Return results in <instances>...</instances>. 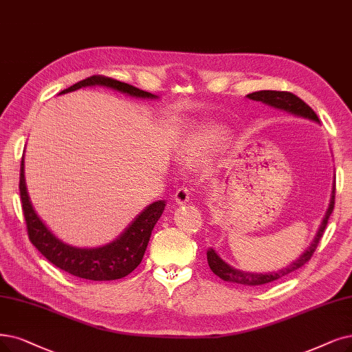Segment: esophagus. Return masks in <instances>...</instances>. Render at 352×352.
<instances>
[{
  "mask_svg": "<svg viewBox=\"0 0 352 352\" xmlns=\"http://www.w3.org/2000/svg\"><path fill=\"white\" fill-rule=\"evenodd\" d=\"M189 201V190L186 188H179L175 193V202L177 205H185Z\"/></svg>",
  "mask_w": 352,
  "mask_h": 352,
  "instance_id": "1",
  "label": "esophagus"
}]
</instances>
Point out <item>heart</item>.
Masks as SVG:
<instances>
[{
  "instance_id": "heart-1",
  "label": "heart",
  "mask_w": 352,
  "mask_h": 352,
  "mask_svg": "<svg viewBox=\"0 0 352 352\" xmlns=\"http://www.w3.org/2000/svg\"><path fill=\"white\" fill-rule=\"evenodd\" d=\"M223 140L222 133L215 127H202L195 131L185 144L184 154L192 159H204Z\"/></svg>"
}]
</instances>
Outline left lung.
Returning <instances> with one entry per match:
<instances>
[{
  "label": "left lung",
  "mask_w": 352,
  "mask_h": 352,
  "mask_svg": "<svg viewBox=\"0 0 352 352\" xmlns=\"http://www.w3.org/2000/svg\"><path fill=\"white\" fill-rule=\"evenodd\" d=\"M248 100L257 101V102H263L265 105H269L274 109L287 112L290 116L299 117V118H305V120H311L314 122H319L318 116L315 114V111L309 107L306 102H303L299 96L293 95L290 92H280V91H258V92H252L250 95H247ZM335 179V177H333ZM333 205H335V180H333V186H332V193H331V201H329V206L327 209V214L323 217L318 232L314 238V241L311 243L302 254L299 256L298 260L292 261L287 267H283L282 270L277 272H267V273H257V272H244L240 269H235L231 264H228L225 260H222V257L218 254V252L214 248H209L206 252V258H208V264L219 278L225 280V282L230 283H236L241 286H261L265 283H272L274 280L282 278L287 274H290L292 272H296L298 269L303 264H306L309 260H311L312 254L315 252L319 240L323 235V231L327 228L328 219L333 210Z\"/></svg>",
  "instance_id": "obj_1"
}]
</instances>
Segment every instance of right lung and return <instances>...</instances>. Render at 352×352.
Masks as SVG:
<instances>
[{
	"instance_id": "1",
	"label": "right lung",
	"mask_w": 352,
	"mask_h": 352,
	"mask_svg": "<svg viewBox=\"0 0 352 352\" xmlns=\"http://www.w3.org/2000/svg\"><path fill=\"white\" fill-rule=\"evenodd\" d=\"M87 87H104L114 89L140 100H157V95L138 89L129 83L105 76H91L83 79L62 94L74 92ZM20 196L23 204V212L27 223V231L32 244L56 267L80 278L105 282L129 276L135 267L142 263L150 235L154 225L162 217L166 208V201L153 202L140 212L127 228L120 234L114 241L101 247H75L62 241L54 235L47 225L36 212L27 190L24 176V157L21 159L20 168Z\"/></svg>"
}]
</instances>
